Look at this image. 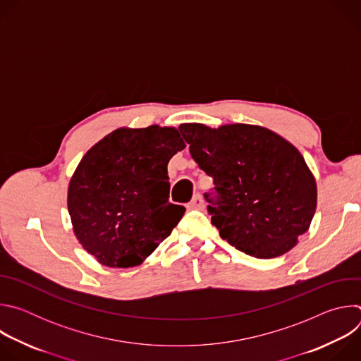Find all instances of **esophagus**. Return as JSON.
<instances>
[{"label":"esophagus","instance_id":"1","mask_svg":"<svg viewBox=\"0 0 361 361\" xmlns=\"http://www.w3.org/2000/svg\"><path fill=\"white\" fill-rule=\"evenodd\" d=\"M204 207V200L201 197V194H195L192 197V200L188 202V209L191 210H201Z\"/></svg>","mask_w":361,"mask_h":361}]
</instances>
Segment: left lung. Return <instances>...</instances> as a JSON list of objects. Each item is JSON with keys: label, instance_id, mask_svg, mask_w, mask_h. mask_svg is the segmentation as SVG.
<instances>
[{"label": "left lung", "instance_id": "8db88e82", "mask_svg": "<svg viewBox=\"0 0 361 361\" xmlns=\"http://www.w3.org/2000/svg\"><path fill=\"white\" fill-rule=\"evenodd\" d=\"M198 167L213 177L204 197L212 223L237 250L274 259L295 244L316 213L317 185L300 151L259 126L181 124Z\"/></svg>", "mask_w": 361, "mask_h": 361}]
</instances>
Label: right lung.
<instances>
[{"instance_id": "right-lung-1", "label": "right lung", "mask_w": 361, "mask_h": 361, "mask_svg": "<svg viewBox=\"0 0 361 361\" xmlns=\"http://www.w3.org/2000/svg\"><path fill=\"white\" fill-rule=\"evenodd\" d=\"M185 147L178 130L118 128L92 145L68 185L81 245L107 267L141 264L185 213L169 201L167 166Z\"/></svg>"}]
</instances>
